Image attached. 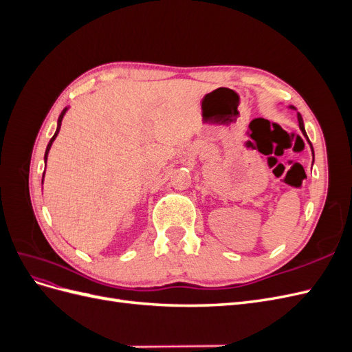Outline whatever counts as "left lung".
Returning <instances> with one entry per match:
<instances>
[{
    "mask_svg": "<svg viewBox=\"0 0 352 352\" xmlns=\"http://www.w3.org/2000/svg\"><path fill=\"white\" fill-rule=\"evenodd\" d=\"M291 109H294L292 105H291ZM298 123H300V129H301V132H302V135L307 138V141H308V144H310V146H311V153H313V163H314V150H313V145H311V142H310V140H308V136H307V133H305V129H304V122H302V117H301V114L298 113Z\"/></svg>",
    "mask_w": 352,
    "mask_h": 352,
    "instance_id": "obj_1",
    "label": "left lung"
}]
</instances>
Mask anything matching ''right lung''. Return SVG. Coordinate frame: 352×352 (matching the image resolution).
Returning a JSON list of instances; mask_svg holds the SVG:
<instances>
[{
  "instance_id": "add662e5",
  "label": "right lung",
  "mask_w": 352,
  "mask_h": 352,
  "mask_svg": "<svg viewBox=\"0 0 352 352\" xmlns=\"http://www.w3.org/2000/svg\"><path fill=\"white\" fill-rule=\"evenodd\" d=\"M66 111H67V107L61 111V114H60V117H58V122H57V131H56V133H54V136L51 138L50 140V142H48V145H47V150H45V155H44V160H45V163H47V158H48V153H50V148H51V145H52V142H54V140L57 138V135H58V132H60V127H61V122H63V117H65V114H66ZM44 175H45V172H44ZM42 182H44V177H42Z\"/></svg>"
}]
</instances>
